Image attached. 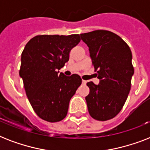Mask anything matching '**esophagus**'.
<instances>
[{
  "instance_id": "34e87169",
  "label": "esophagus",
  "mask_w": 150,
  "mask_h": 150,
  "mask_svg": "<svg viewBox=\"0 0 150 150\" xmlns=\"http://www.w3.org/2000/svg\"><path fill=\"white\" fill-rule=\"evenodd\" d=\"M87 83V82L86 81V80H82V84H84V85H86Z\"/></svg>"
}]
</instances>
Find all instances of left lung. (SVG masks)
Instances as JSON below:
<instances>
[{
    "label": "left lung",
    "instance_id": "obj_1",
    "mask_svg": "<svg viewBox=\"0 0 150 150\" xmlns=\"http://www.w3.org/2000/svg\"><path fill=\"white\" fill-rule=\"evenodd\" d=\"M80 37L89 47L100 79L98 85L87 82L88 110L93 118L107 121L121 111L130 92L134 75L132 51L120 36L107 30L80 34Z\"/></svg>",
    "mask_w": 150,
    "mask_h": 150
}]
</instances>
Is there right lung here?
I'll return each mask as SVG.
<instances>
[{
	"label": "right lung",
	"instance_id": "right-lung-1",
	"mask_svg": "<svg viewBox=\"0 0 150 150\" xmlns=\"http://www.w3.org/2000/svg\"><path fill=\"white\" fill-rule=\"evenodd\" d=\"M79 42V34L40 35L32 38L22 51L19 75L30 104L43 120L57 122L67 115L82 79L76 74L66 76L59 70Z\"/></svg>",
	"mask_w": 150,
	"mask_h": 150
}]
</instances>
